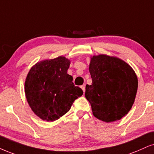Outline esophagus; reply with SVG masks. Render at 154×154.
<instances>
[{
    "mask_svg": "<svg viewBox=\"0 0 154 154\" xmlns=\"http://www.w3.org/2000/svg\"><path fill=\"white\" fill-rule=\"evenodd\" d=\"M81 88H82V90H83L84 92H85V85H82V86H81Z\"/></svg>",
    "mask_w": 154,
    "mask_h": 154,
    "instance_id": "esophagus-1",
    "label": "esophagus"
}]
</instances>
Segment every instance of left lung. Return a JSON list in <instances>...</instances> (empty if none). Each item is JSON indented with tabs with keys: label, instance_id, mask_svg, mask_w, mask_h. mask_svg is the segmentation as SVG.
I'll return each mask as SVG.
<instances>
[{
	"label": "left lung",
	"instance_id": "1",
	"mask_svg": "<svg viewBox=\"0 0 154 154\" xmlns=\"http://www.w3.org/2000/svg\"><path fill=\"white\" fill-rule=\"evenodd\" d=\"M89 70L92 83L86 85L85 97L93 115L107 123L121 119L135 100L138 89L135 72L124 60L106 54L93 56Z\"/></svg>",
	"mask_w": 154,
	"mask_h": 154
}]
</instances>
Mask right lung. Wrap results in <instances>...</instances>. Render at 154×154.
I'll list each match as a JSON object with an SVG mask.
<instances>
[{"instance_id":"right-lung-1","label":"right lung","mask_w":154,"mask_h":154,"mask_svg":"<svg viewBox=\"0 0 154 154\" xmlns=\"http://www.w3.org/2000/svg\"><path fill=\"white\" fill-rule=\"evenodd\" d=\"M70 61L63 56L36 63L25 82V93L31 109L41 119L53 122L70 109L83 91L67 74Z\"/></svg>"}]
</instances>
